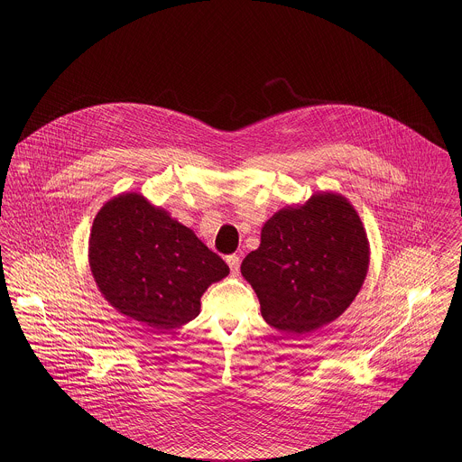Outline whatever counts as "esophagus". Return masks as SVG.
Segmentation results:
<instances>
[{"mask_svg":"<svg viewBox=\"0 0 462 462\" xmlns=\"http://www.w3.org/2000/svg\"><path fill=\"white\" fill-rule=\"evenodd\" d=\"M227 264H229V270H231V273L233 275H238L240 273V258L236 256V254H231V256H227Z\"/></svg>","mask_w":462,"mask_h":462,"instance_id":"34e87169","label":"esophagus"}]
</instances>
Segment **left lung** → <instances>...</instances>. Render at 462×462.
I'll use <instances>...</instances> for the list:
<instances>
[{"label": "left lung", "mask_w": 462, "mask_h": 462, "mask_svg": "<svg viewBox=\"0 0 462 462\" xmlns=\"http://www.w3.org/2000/svg\"><path fill=\"white\" fill-rule=\"evenodd\" d=\"M370 244L354 206L336 192L275 211L242 262L268 326L293 336L329 326L357 297Z\"/></svg>", "instance_id": "1"}]
</instances>
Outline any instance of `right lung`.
Segmentation results:
<instances>
[{"label": "right lung", "instance_id": "right-lung-1", "mask_svg": "<svg viewBox=\"0 0 462 462\" xmlns=\"http://www.w3.org/2000/svg\"><path fill=\"white\" fill-rule=\"evenodd\" d=\"M88 264L108 304L154 332L194 320L202 293L229 273L190 227L136 192L119 194L97 211Z\"/></svg>", "mask_w": 462, "mask_h": 462}]
</instances>
